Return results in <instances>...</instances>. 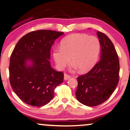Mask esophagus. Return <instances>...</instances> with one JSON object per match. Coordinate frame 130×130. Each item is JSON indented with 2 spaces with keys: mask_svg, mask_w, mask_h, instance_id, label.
Listing matches in <instances>:
<instances>
[{
  "mask_svg": "<svg viewBox=\"0 0 130 130\" xmlns=\"http://www.w3.org/2000/svg\"><path fill=\"white\" fill-rule=\"evenodd\" d=\"M71 78V77L70 75H67V74H64V78H63V79H64V80H68L69 79H70Z\"/></svg>",
  "mask_w": 130,
  "mask_h": 130,
  "instance_id": "34e87169",
  "label": "esophagus"
}]
</instances>
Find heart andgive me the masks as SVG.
Listing matches in <instances>:
<instances>
[{
    "instance_id": "1",
    "label": "heart",
    "mask_w": 130,
    "mask_h": 130,
    "mask_svg": "<svg viewBox=\"0 0 130 130\" xmlns=\"http://www.w3.org/2000/svg\"><path fill=\"white\" fill-rule=\"evenodd\" d=\"M99 51L100 42L96 37L73 34L62 41L60 47L53 49V57L59 70L69 65L71 58L74 68L86 72L95 65Z\"/></svg>"
}]
</instances>
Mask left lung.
<instances>
[{
	"label": "left lung",
	"instance_id": "obj_1",
	"mask_svg": "<svg viewBox=\"0 0 130 130\" xmlns=\"http://www.w3.org/2000/svg\"><path fill=\"white\" fill-rule=\"evenodd\" d=\"M101 47L100 59L84 75L77 77V99L82 104L96 106L108 99L119 81V62L111 40L106 34L98 31Z\"/></svg>",
	"mask_w": 130,
	"mask_h": 130
}]
</instances>
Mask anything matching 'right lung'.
<instances>
[{"mask_svg": "<svg viewBox=\"0 0 130 130\" xmlns=\"http://www.w3.org/2000/svg\"><path fill=\"white\" fill-rule=\"evenodd\" d=\"M63 32L37 30L24 36L17 43L10 58L9 81L22 101L32 106L46 105L54 90L63 81V74L51 67V49Z\"/></svg>", "mask_w": 130, "mask_h": 130, "instance_id": "obj_1", "label": "right lung"}]
</instances>
